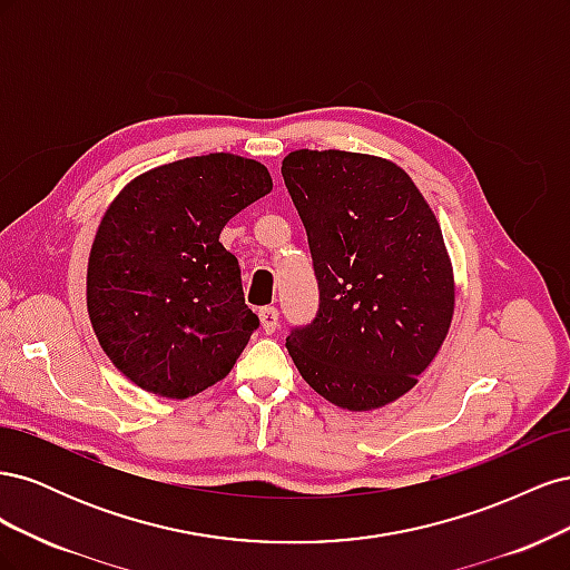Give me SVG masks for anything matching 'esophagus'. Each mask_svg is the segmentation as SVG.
<instances>
[{
	"label": "esophagus",
	"instance_id": "34e87169",
	"mask_svg": "<svg viewBox=\"0 0 570 570\" xmlns=\"http://www.w3.org/2000/svg\"><path fill=\"white\" fill-rule=\"evenodd\" d=\"M258 318H262L264 331L271 335L275 327H278V308H275V306H264L262 312H258Z\"/></svg>",
	"mask_w": 570,
	"mask_h": 570
}]
</instances>
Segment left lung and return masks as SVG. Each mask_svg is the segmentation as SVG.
<instances>
[{
	"instance_id": "8db88e82",
	"label": "left lung",
	"mask_w": 570,
	"mask_h": 570,
	"mask_svg": "<svg viewBox=\"0 0 570 570\" xmlns=\"http://www.w3.org/2000/svg\"><path fill=\"white\" fill-rule=\"evenodd\" d=\"M283 180L304 223L318 312L285 347L327 402L368 411L416 385L450 331L454 278L442 230L392 161L289 151Z\"/></svg>"
}]
</instances>
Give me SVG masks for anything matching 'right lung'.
<instances>
[{
  "label": "right lung",
  "instance_id": "add662e5",
  "mask_svg": "<svg viewBox=\"0 0 570 570\" xmlns=\"http://www.w3.org/2000/svg\"><path fill=\"white\" fill-rule=\"evenodd\" d=\"M271 189L266 166L220 151L154 168L114 199L90 252L88 312L135 385L185 400L230 373L258 316L218 235Z\"/></svg>",
  "mask_w": 570,
  "mask_h": 570
}]
</instances>
